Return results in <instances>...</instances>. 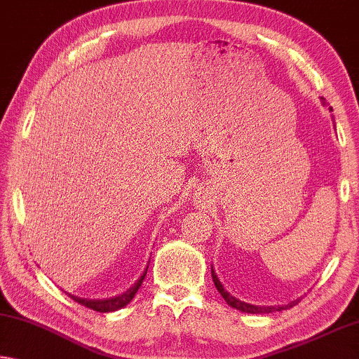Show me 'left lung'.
<instances>
[{
  "mask_svg": "<svg viewBox=\"0 0 359 359\" xmlns=\"http://www.w3.org/2000/svg\"><path fill=\"white\" fill-rule=\"evenodd\" d=\"M212 278H213V283H215V287H217V290L222 294L223 299L226 300V303H228L229 306L236 308V310L239 311H244V313H252V314H262V313H274V311H283V310H289V308L295 306L297 303H299V300H294L287 303V305H278V306H260V305H250V303H245V302H241L239 299H236V297H233L229 294L228 290H224L223 284L219 283L218 276L217 273H215V269L212 266Z\"/></svg>",
  "mask_w": 359,
  "mask_h": 359,
  "instance_id": "obj_1",
  "label": "left lung"
}]
</instances>
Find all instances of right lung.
I'll use <instances>...</instances> for the list:
<instances>
[{
    "label": "right lung",
    "instance_id": "add662e5",
    "mask_svg": "<svg viewBox=\"0 0 359 359\" xmlns=\"http://www.w3.org/2000/svg\"><path fill=\"white\" fill-rule=\"evenodd\" d=\"M147 268H149V266H146L144 273H142V274H141V278L136 280L133 287H130V289L126 290L125 294H122V295L114 297V299H107V300H88V299H79V297L70 295V294H69V297H70V299H74L76 303H80V305H83V306H86V308H91V310L99 311V313L117 311V310H120V308L126 306L131 300H133V297L136 295L137 289L141 287L142 280H144V278H146Z\"/></svg>",
    "mask_w": 359,
    "mask_h": 359
}]
</instances>
